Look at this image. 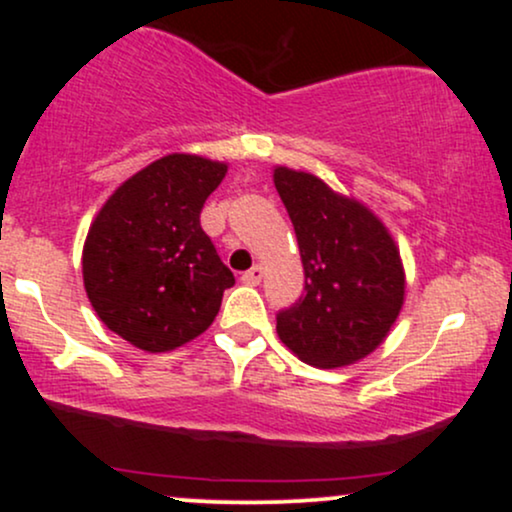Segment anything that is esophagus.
<instances>
[{"label": "esophagus", "mask_w": 512, "mask_h": 512, "mask_svg": "<svg viewBox=\"0 0 512 512\" xmlns=\"http://www.w3.org/2000/svg\"><path fill=\"white\" fill-rule=\"evenodd\" d=\"M262 274H264V269L260 267V264H255V267H250L248 272H243L240 281H243V284H248V286H257L262 281Z\"/></svg>", "instance_id": "esophagus-1"}]
</instances>
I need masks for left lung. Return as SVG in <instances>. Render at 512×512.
Instances as JSON below:
<instances>
[{
    "label": "left lung",
    "mask_w": 512,
    "mask_h": 512,
    "mask_svg": "<svg viewBox=\"0 0 512 512\" xmlns=\"http://www.w3.org/2000/svg\"><path fill=\"white\" fill-rule=\"evenodd\" d=\"M301 248L305 289L276 313L279 339L317 368L356 363L378 349L404 303V269L387 228L317 175L274 170Z\"/></svg>",
    "instance_id": "1"
}]
</instances>
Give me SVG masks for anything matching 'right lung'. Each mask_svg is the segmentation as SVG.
<instances>
[{
	"instance_id": "1",
	"label": "right lung",
	"mask_w": 512,
	"mask_h": 512,
	"mask_svg": "<svg viewBox=\"0 0 512 512\" xmlns=\"http://www.w3.org/2000/svg\"><path fill=\"white\" fill-rule=\"evenodd\" d=\"M226 170L202 156H163L122 182L91 223L88 301L137 349L158 354L199 337L236 284L199 223Z\"/></svg>"
}]
</instances>
